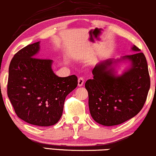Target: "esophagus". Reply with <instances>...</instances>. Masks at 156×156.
Here are the masks:
<instances>
[{"mask_svg":"<svg viewBox=\"0 0 156 156\" xmlns=\"http://www.w3.org/2000/svg\"><path fill=\"white\" fill-rule=\"evenodd\" d=\"M83 83H84V79L83 78H81V77H80L78 80V86H82L83 85Z\"/></svg>","mask_w":156,"mask_h":156,"instance_id":"1","label":"esophagus"}]
</instances>
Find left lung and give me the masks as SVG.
Masks as SVG:
<instances>
[{"label": "left lung", "instance_id": "1", "mask_svg": "<svg viewBox=\"0 0 156 156\" xmlns=\"http://www.w3.org/2000/svg\"><path fill=\"white\" fill-rule=\"evenodd\" d=\"M131 49L134 52L131 55L97 64L93 78L86 82L90 113L99 124H121L143 108L151 86L147 60L136 46ZM125 62L129 63V67L119 75L116 68Z\"/></svg>", "mask_w": 156, "mask_h": 156}]
</instances>
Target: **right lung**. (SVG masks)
Segmentation results:
<instances>
[{
	"instance_id": "obj_1",
	"label": "right lung",
	"mask_w": 156,
	"mask_h": 156,
	"mask_svg": "<svg viewBox=\"0 0 156 156\" xmlns=\"http://www.w3.org/2000/svg\"><path fill=\"white\" fill-rule=\"evenodd\" d=\"M39 51L40 41L14 56L7 94L20 119L32 125L50 126L61 118L65 98L77 87L78 78L58 77L52 70L53 60L36 58Z\"/></svg>"
}]
</instances>
